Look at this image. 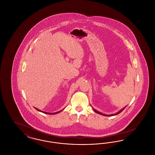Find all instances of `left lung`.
<instances>
[{
    "mask_svg": "<svg viewBox=\"0 0 155 155\" xmlns=\"http://www.w3.org/2000/svg\"><path fill=\"white\" fill-rule=\"evenodd\" d=\"M125 107H126V106L124 107V108H123L121 110H120V111H118L117 113H115V114H110V115H107V114H103V113H102L101 112H100V111H97L96 110H95L94 108H93V110L94 111H95V112H96V113H97V114H101V115H103V116H115V115H117V114H118L119 113H120L124 109H125Z\"/></svg>",
    "mask_w": 155,
    "mask_h": 155,
    "instance_id": "8db88e82",
    "label": "left lung"
}]
</instances>
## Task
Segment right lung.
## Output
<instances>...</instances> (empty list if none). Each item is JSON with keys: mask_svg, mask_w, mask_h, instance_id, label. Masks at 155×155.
I'll list each match as a JSON object with an SVG mask.
<instances>
[{"mask_svg": "<svg viewBox=\"0 0 155 155\" xmlns=\"http://www.w3.org/2000/svg\"><path fill=\"white\" fill-rule=\"evenodd\" d=\"M35 109H37V110L40 111V112L44 113H45V114H58V113H59L60 112H61L63 110H64V109H62L61 110L57 111V112H56V113H48V112H45V111H44L41 110H39V109H37V108H35Z\"/></svg>", "mask_w": 155, "mask_h": 155, "instance_id": "1", "label": "right lung"}]
</instances>
